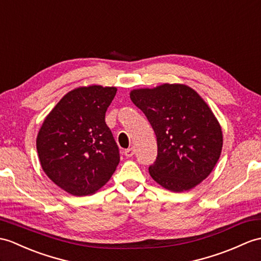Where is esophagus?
Here are the masks:
<instances>
[{
	"instance_id": "1",
	"label": "esophagus",
	"mask_w": 261,
	"mask_h": 261,
	"mask_svg": "<svg viewBox=\"0 0 261 261\" xmlns=\"http://www.w3.org/2000/svg\"><path fill=\"white\" fill-rule=\"evenodd\" d=\"M133 154H135V149L133 148H129L124 151V155L126 156V158H131Z\"/></svg>"
}]
</instances>
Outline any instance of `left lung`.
Here are the masks:
<instances>
[{"label":"left lung","mask_w":261,"mask_h":261,"mask_svg":"<svg viewBox=\"0 0 261 261\" xmlns=\"http://www.w3.org/2000/svg\"><path fill=\"white\" fill-rule=\"evenodd\" d=\"M130 98L149 120L158 156L149 173L173 192L201 184L220 158L223 137L219 121L197 91L181 83L131 90Z\"/></svg>","instance_id":"obj_1"}]
</instances>
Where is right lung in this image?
I'll return each mask as SVG.
<instances>
[{
	"mask_svg": "<svg viewBox=\"0 0 261 261\" xmlns=\"http://www.w3.org/2000/svg\"><path fill=\"white\" fill-rule=\"evenodd\" d=\"M116 87L92 84L66 93L45 117L36 137L43 171L72 196L93 195L120 162L118 145L106 123Z\"/></svg>",
	"mask_w": 261,
	"mask_h": 261,
	"instance_id": "right-lung-1",
	"label": "right lung"
}]
</instances>
